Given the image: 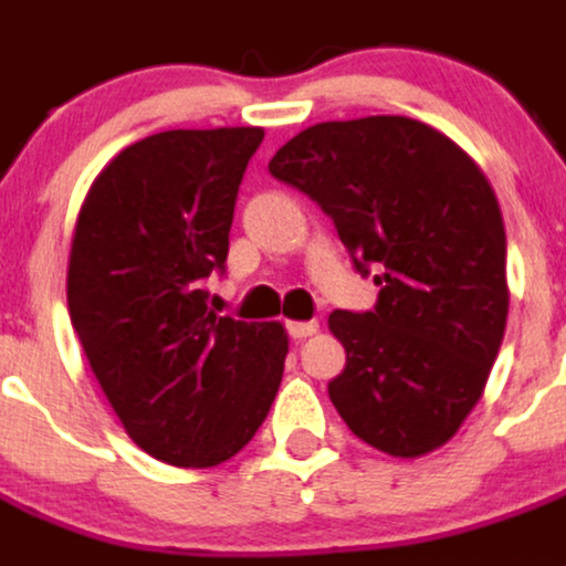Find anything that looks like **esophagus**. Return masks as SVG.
Instances as JSON below:
<instances>
[{
    "instance_id": "34e87169",
    "label": "esophagus",
    "mask_w": 566,
    "mask_h": 566,
    "mask_svg": "<svg viewBox=\"0 0 566 566\" xmlns=\"http://www.w3.org/2000/svg\"><path fill=\"white\" fill-rule=\"evenodd\" d=\"M319 331V322L311 319V322H287V334L293 336V339H307V336H313Z\"/></svg>"
}]
</instances>
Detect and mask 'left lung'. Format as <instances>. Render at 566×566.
<instances>
[{
	"instance_id": "8db88e82",
	"label": "left lung",
	"mask_w": 566,
	"mask_h": 566,
	"mask_svg": "<svg viewBox=\"0 0 566 566\" xmlns=\"http://www.w3.org/2000/svg\"><path fill=\"white\" fill-rule=\"evenodd\" d=\"M270 175L334 218L374 311L331 313L348 354L327 382L359 440L420 458L452 440L501 350L510 287L506 232L481 166L411 117L316 123L275 151Z\"/></svg>"
}]
</instances>
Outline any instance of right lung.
<instances>
[{
	"mask_svg": "<svg viewBox=\"0 0 566 566\" xmlns=\"http://www.w3.org/2000/svg\"><path fill=\"white\" fill-rule=\"evenodd\" d=\"M264 129H172L106 164L80 207L69 313L126 434L169 467L235 458L282 386L287 334L207 307Z\"/></svg>",
	"mask_w": 566,
	"mask_h": 566,
	"instance_id": "obj_1",
	"label": "right lung"
}]
</instances>
